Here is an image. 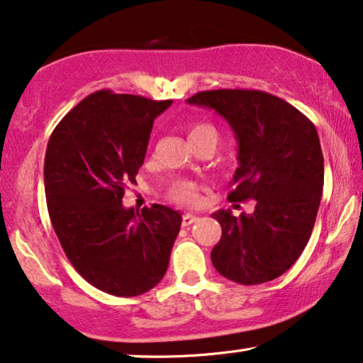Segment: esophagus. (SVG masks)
Listing matches in <instances>:
<instances>
[{
    "mask_svg": "<svg viewBox=\"0 0 363 363\" xmlns=\"http://www.w3.org/2000/svg\"><path fill=\"white\" fill-rule=\"evenodd\" d=\"M199 219V217L197 216H192V214H184L182 216V225H191V224H194V222Z\"/></svg>",
    "mask_w": 363,
    "mask_h": 363,
    "instance_id": "34e87169",
    "label": "esophagus"
}]
</instances>
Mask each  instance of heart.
Segmentation results:
<instances>
[{
	"instance_id": "heart-1",
	"label": "heart",
	"mask_w": 363,
	"mask_h": 363,
	"mask_svg": "<svg viewBox=\"0 0 363 363\" xmlns=\"http://www.w3.org/2000/svg\"><path fill=\"white\" fill-rule=\"evenodd\" d=\"M187 133H189L191 144L206 138L216 139L214 128L204 123H192ZM166 199L179 206H194L197 199H199V187L191 181H172L167 186Z\"/></svg>"
}]
</instances>
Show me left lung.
<instances>
[{
  "label": "left lung",
  "mask_w": 363,
  "mask_h": 363,
  "mask_svg": "<svg viewBox=\"0 0 363 363\" xmlns=\"http://www.w3.org/2000/svg\"><path fill=\"white\" fill-rule=\"evenodd\" d=\"M187 103L216 109L230 124L239 167L229 201H255L249 216L212 214L222 227L212 264L242 286L277 279L306 249L320 206L323 156L315 125L287 101L257 89L201 91Z\"/></svg>",
  "instance_id": "1"
}]
</instances>
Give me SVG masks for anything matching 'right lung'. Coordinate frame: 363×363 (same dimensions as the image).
I'll return each instance as SVG.
<instances>
[{
    "label": "right lung",
    "instance_id": "1",
    "mask_svg": "<svg viewBox=\"0 0 363 363\" xmlns=\"http://www.w3.org/2000/svg\"><path fill=\"white\" fill-rule=\"evenodd\" d=\"M172 104L101 89L60 121L48 143L45 191L51 224L72 267L111 296L136 297L166 274L181 229L177 211L124 209L152 123Z\"/></svg>",
    "mask_w": 363,
    "mask_h": 363
}]
</instances>
